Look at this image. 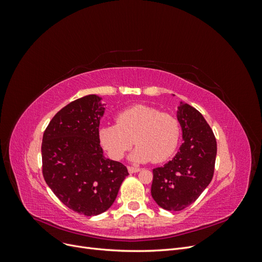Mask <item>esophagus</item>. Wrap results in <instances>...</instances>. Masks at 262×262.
<instances>
[{
  "label": "esophagus",
  "instance_id": "1",
  "mask_svg": "<svg viewBox=\"0 0 262 262\" xmlns=\"http://www.w3.org/2000/svg\"><path fill=\"white\" fill-rule=\"evenodd\" d=\"M128 170L130 173H133V172H139L141 170V168L138 167V166H129Z\"/></svg>",
  "mask_w": 262,
  "mask_h": 262
}]
</instances>
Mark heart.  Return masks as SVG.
<instances>
[{"label": "heart", "mask_w": 262, "mask_h": 262, "mask_svg": "<svg viewBox=\"0 0 262 262\" xmlns=\"http://www.w3.org/2000/svg\"><path fill=\"white\" fill-rule=\"evenodd\" d=\"M99 141L109 156L121 160L134 142L130 158L134 162L163 163L175 153L180 139L178 119L145 105L124 109L116 117V124L99 129Z\"/></svg>", "instance_id": "1"}]
</instances>
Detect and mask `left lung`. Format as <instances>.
<instances>
[{"instance_id": "8db88e82", "label": "left lung", "mask_w": 262, "mask_h": 262, "mask_svg": "<svg viewBox=\"0 0 262 262\" xmlns=\"http://www.w3.org/2000/svg\"><path fill=\"white\" fill-rule=\"evenodd\" d=\"M177 119L184 143L171 161L153 169L150 188L155 202L168 211L186 209L209 186L217 149L212 129L195 108L180 102Z\"/></svg>"}]
</instances>
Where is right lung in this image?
I'll use <instances>...</instances> for the list:
<instances>
[{"instance_id": "obj_1", "label": "right lung", "mask_w": 262, "mask_h": 262, "mask_svg": "<svg viewBox=\"0 0 262 262\" xmlns=\"http://www.w3.org/2000/svg\"><path fill=\"white\" fill-rule=\"evenodd\" d=\"M105 108L101 97L87 95L55 114L43 133L42 175L68 208L93 216L115 202L128 169L104 156L99 122Z\"/></svg>"}]
</instances>
